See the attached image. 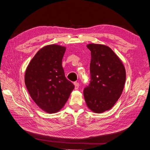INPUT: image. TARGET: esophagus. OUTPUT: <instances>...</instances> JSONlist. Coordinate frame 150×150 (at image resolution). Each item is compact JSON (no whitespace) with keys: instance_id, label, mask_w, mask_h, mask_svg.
<instances>
[{"instance_id":"34e87169","label":"esophagus","mask_w":150,"mask_h":150,"mask_svg":"<svg viewBox=\"0 0 150 150\" xmlns=\"http://www.w3.org/2000/svg\"><path fill=\"white\" fill-rule=\"evenodd\" d=\"M74 85H75V89H78L79 87V83L75 82L74 83Z\"/></svg>"}]
</instances>
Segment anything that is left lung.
<instances>
[{
  "instance_id": "left-lung-1",
  "label": "left lung",
  "mask_w": 150,
  "mask_h": 150,
  "mask_svg": "<svg viewBox=\"0 0 150 150\" xmlns=\"http://www.w3.org/2000/svg\"><path fill=\"white\" fill-rule=\"evenodd\" d=\"M91 81L83 94L88 108L94 112L110 110L120 98L126 81L122 62L105 45L89 44Z\"/></svg>"
}]
</instances>
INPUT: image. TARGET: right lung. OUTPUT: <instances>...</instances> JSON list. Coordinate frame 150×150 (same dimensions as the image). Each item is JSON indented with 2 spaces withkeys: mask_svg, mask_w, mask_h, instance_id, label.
I'll list each match as a JSON object with an SVG mask.
<instances>
[{
  "mask_svg": "<svg viewBox=\"0 0 150 150\" xmlns=\"http://www.w3.org/2000/svg\"><path fill=\"white\" fill-rule=\"evenodd\" d=\"M66 47L48 45L32 58L25 73V85L35 103L47 113L57 112L69 98L75 86L65 76L62 59Z\"/></svg>",
  "mask_w": 150,
  "mask_h": 150,
  "instance_id": "1",
  "label": "right lung"
}]
</instances>
